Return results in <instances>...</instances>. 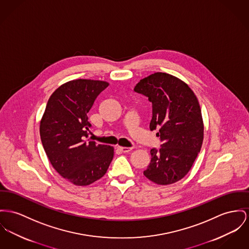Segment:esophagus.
<instances>
[{
    "mask_svg": "<svg viewBox=\"0 0 249 249\" xmlns=\"http://www.w3.org/2000/svg\"><path fill=\"white\" fill-rule=\"evenodd\" d=\"M117 149L120 150L121 152H123V153H128V152H130L132 148L131 147H122V146H117Z\"/></svg>",
    "mask_w": 249,
    "mask_h": 249,
    "instance_id": "1",
    "label": "esophagus"
}]
</instances>
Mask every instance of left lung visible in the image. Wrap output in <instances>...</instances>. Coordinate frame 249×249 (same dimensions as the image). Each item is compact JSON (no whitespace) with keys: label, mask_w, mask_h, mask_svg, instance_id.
<instances>
[{"label":"left lung","mask_w":249,"mask_h":249,"mask_svg":"<svg viewBox=\"0 0 249 249\" xmlns=\"http://www.w3.org/2000/svg\"><path fill=\"white\" fill-rule=\"evenodd\" d=\"M134 90L152 103L150 130L158 129L162 144L150 151L151 161L143 175L154 183L169 185L188 174L198 155L204 124L196 98L182 80L165 72L142 79Z\"/></svg>","instance_id":"left-lung-1"}]
</instances>
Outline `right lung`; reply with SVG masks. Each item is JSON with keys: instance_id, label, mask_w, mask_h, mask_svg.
<instances>
[{"instance_id": "right-lung-1", "label": "right lung", "mask_w": 249, "mask_h": 249, "mask_svg": "<svg viewBox=\"0 0 249 249\" xmlns=\"http://www.w3.org/2000/svg\"><path fill=\"white\" fill-rule=\"evenodd\" d=\"M107 86V82L90 79L63 84L51 95L40 121V139L51 164L77 186L100 179L113 159L112 146L85 141L91 126L88 112Z\"/></svg>"}]
</instances>
